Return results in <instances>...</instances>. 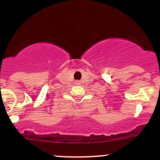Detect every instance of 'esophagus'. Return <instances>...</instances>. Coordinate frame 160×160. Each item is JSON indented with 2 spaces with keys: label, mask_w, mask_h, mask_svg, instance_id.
Wrapping results in <instances>:
<instances>
[{
  "label": "esophagus",
  "mask_w": 160,
  "mask_h": 160,
  "mask_svg": "<svg viewBox=\"0 0 160 160\" xmlns=\"http://www.w3.org/2000/svg\"><path fill=\"white\" fill-rule=\"evenodd\" d=\"M76 84H78L79 85V84H80V81H78H78H76Z\"/></svg>",
  "instance_id": "34e87169"
}]
</instances>
